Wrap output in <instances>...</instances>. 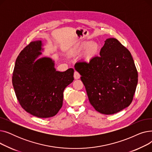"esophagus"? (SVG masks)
Returning a JSON list of instances; mask_svg holds the SVG:
<instances>
[{"label": "esophagus", "instance_id": "esophagus-1", "mask_svg": "<svg viewBox=\"0 0 152 152\" xmlns=\"http://www.w3.org/2000/svg\"><path fill=\"white\" fill-rule=\"evenodd\" d=\"M80 77H81V75H79V73H78V72L75 71V73H74V77H75V79H78L80 78Z\"/></svg>", "mask_w": 152, "mask_h": 152}]
</instances>
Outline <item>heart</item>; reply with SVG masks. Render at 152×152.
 <instances>
[{"label":"heart","mask_w":152,"mask_h":152,"mask_svg":"<svg viewBox=\"0 0 152 152\" xmlns=\"http://www.w3.org/2000/svg\"><path fill=\"white\" fill-rule=\"evenodd\" d=\"M86 48L84 53V58L86 60L89 61L96 56L99 50V45L96 42H84L77 49L74 50L73 53L80 52Z\"/></svg>","instance_id":"b5f03b06"}]
</instances>
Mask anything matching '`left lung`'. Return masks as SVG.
<instances>
[{
    "label": "left lung",
    "instance_id": "obj_1",
    "mask_svg": "<svg viewBox=\"0 0 152 152\" xmlns=\"http://www.w3.org/2000/svg\"><path fill=\"white\" fill-rule=\"evenodd\" d=\"M91 104L98 112L113 115L129 107L136 89L138 73L130 52L115 38L106 39L100 57L77 62Z\"/></svg>",
    "mask_w": 152,
    "mask_h": 152
}]
</instances>
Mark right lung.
<instances>
[{"label":"right lung","mask_w":152,"mask_h":152,"mask_svg":"<svg viewBox=\"0 0 152 152\" xmlns=\"http://www.w3.org/2000/svg\"><path fill=\"white\" fill-rule=\"evenodd\" d=\"M41 41L31 42L16 60L12 84L21 107L41 118L57 115L63 105V91L74 80V69L56 71L49 57L37 60L42 49Z\"/></svg>","instance_id":"add662e5"}]
</instances>
